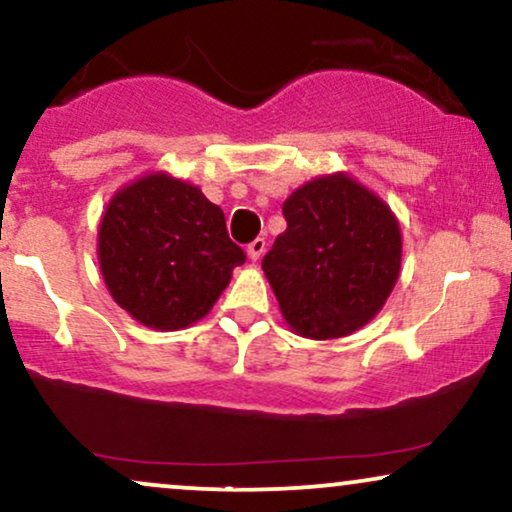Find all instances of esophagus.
<instances>
[{"label": "esophagus", "instance_id": "obj_1", "mask_svg": "<svg viewBox=\"0 0 512 512\" xmlns=\"http://www.w3.org/2000/svg\"><path fill=\"white\" fill-rule=\"evenodd\" d=\"M264 250H267V240L264 238H255L252 243L248 245V257L250 260H260V257L264 255Z\"/></svg>", "mask_w": 512, "mask_h": 512}]
</instances>
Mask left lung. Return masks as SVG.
<instances>
[{
  "label": "left lung",
  "instance_id": "left-lung-1",
  "mask_svg": "<svg viewBox=\"0 0 512 512\" xmlns=\"http://www.w3.org/2000/svg\"><path fill=\"white\" fill-rule=\"evenodd\" d=\"M286 231L262 269L298 336H350L379 315L403 257L400 224L377 193L343 171L312 178L283 202Z\"/></svg>",
  "mask_w": 512,
  "mask_h": 512
}]
</instances>
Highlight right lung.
I'll return each instance as SVG.
<instances>
[{
    "instance_id": "add662e5",
    "label": "right lung",
    "mask_w": 512,
    "mask_h": 512,
    "mask_svg": "<svg viewBox=\"0 0 512 512\" xmlns=\"http://www.w3.org/2000/svg\"><path fill=\"white\" fill-rule=\"evenodd\" d=\"M97 260L121 310L150 329L178 331L212 310L245 252L200 188L152 171L109 200Z\"/></svg>"
}]
</instances>
